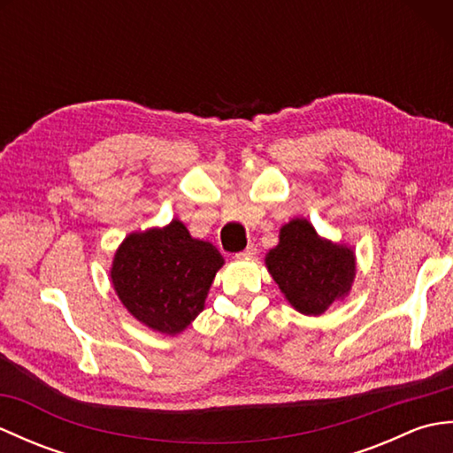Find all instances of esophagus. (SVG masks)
Returning a JSON list of instances; mask_svg holds the SVG:
<instances>
[{
	"label": "esophagus",
	"mask_w": 453,
	"mask_h": 453,
	"mask_svg": "<svg viewBox=\"0 0 453 453\" xmlns=\"http://www.w3.org/2000/svg\"><path fill=\"white\" fill-rule=\"evenodd\" d=\"M255 255H257V247H255V245H249V247L245 249V251H242L237 257H239V258H253Z\"/></svg>",
	"instance_id": "1"
}]
</instances>
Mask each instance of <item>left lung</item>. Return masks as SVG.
I'll return each mask as SVG.
<instances>
[{"label":"left lung","mask_w":453,"mask_h":453,"mask_svg":"<svg viewBox=\"0 0 453 453\" xmlns=\"http://www.w3.org/2000/svg\"><path fill=\"white\" fill-rule=\"evenodd\" d=\"M266 266L288 302L305 315H321L349 294L356 273L349 247L321 239L300 218L280 229V243L268 251Z\"/></svg>","instance_id":"obj_1"}]
</instances>
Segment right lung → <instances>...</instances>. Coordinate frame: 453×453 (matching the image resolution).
<instances>
[{
    "label": "right lung",
    "instance_id": "obj_1",
    "mask_svg": "<svg viewBox=\"0 0 453 453\" xmlns=\"http://www.w3.org/2000/svg\"><path fill=\"white\" fill-rule=\"evenodd\" d=\"M224 265L218 249L192 239L179 219L124 239L112 261V286L124 307L150 329L177 334L204 310Z\"/></svg>",
    "mask_w": 453,
    "mask_h": 453
}]
</instances>
